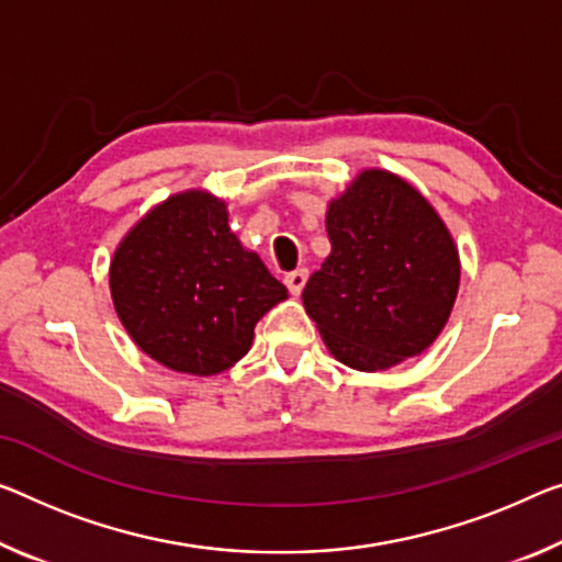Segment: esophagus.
Wrapping results in <instances>:
<instances>
[{
	"label": "esophagus",
	"mask_w": 562,
	"mask_h": 562,
	"mask_svg": "<svg viewBox=\"0 0 562 562\" xmlns=\"http://www.w3.org/2000/svg\"><path fill=\"white\" fill-rule=\"evenodd\" d=\"M306 279H308V273L304 269H296V271L286 273L283 283H286V289L293 293V296H299V293L304 291V286H306Z\"/></svg>",
	"instance_id": "34e87169"
}]
</instances>
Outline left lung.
I'll list each match as a JSON object with an SVG mask.
<instances>
[{
    "label": "left lung",
    "mask_w": 562,
    "mask_h": 562,
    "mask_svg": "<svg viewBox=\"0 0 562 562\" xmlns=\"http://www.w3.org/2000/svg\"><path fill=\"white\" fill-rule=\"evenodd\" d=\"M331 254L301 301L334 359L384 371L442 334L460 251L442 215L396 172L364 168L326 205Z\"/></svg>",
    "instance_id": "obj_1"
}]
</instances>
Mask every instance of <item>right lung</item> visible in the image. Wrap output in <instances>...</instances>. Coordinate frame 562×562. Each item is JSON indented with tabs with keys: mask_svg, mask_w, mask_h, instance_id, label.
Returning <instances> with one entry per match:
<instances>
[{
	"mask_svg": "<svg viewBox=\"0 0 562 562\" xmlns=\"http://www.w3.org/2000/svg\"><path fill=\"white\" fill-rule=\"evenodd\" d=\"M110 296L137 349L180 374L213 376L246 357L256 324L289 291L231 231L226 201L191 188L125 233Z\"/></svg>",
	"mask_w": 562,
	"mask_h": 562,
	"instance_id": "right-lung-1",
	"label": "right lung"
}]
</instances>
